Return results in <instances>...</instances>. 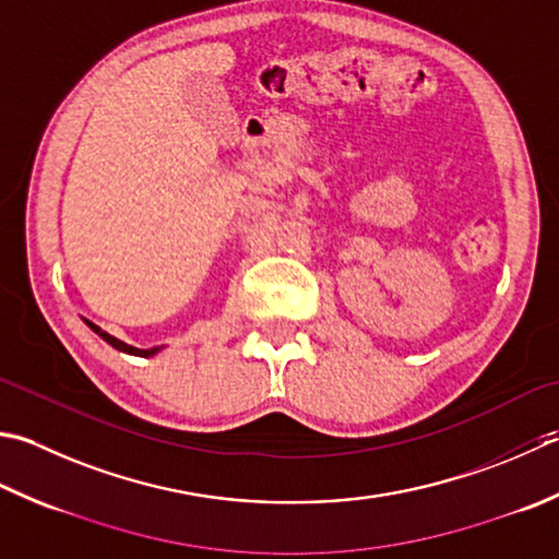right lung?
<instances>
[{
	"label": "right lung",
	"mask_w": 559,
	"mask_h": 559,
	"mask_svg": "<svg viewBox=\"0 0 559 559\" xmlns=\"http://www.w3.org/2000/svg\"><path fill=\"white\" fill-rule=\"evenodd\" d=\"M86 324L92 326V330L104 338V342H108L111 344L114 348H118V352H123V354H133V356H142V358H147V356H155L157 352H162V346H152V348H135V346H130V344H126V342H120V338H116V336H111L108 332H104L102 326H96L94 322H90V320H84Z\"/></svg>",
	"instance_id": "add662e5"
}]
</instances>
